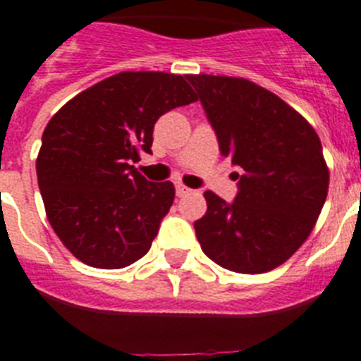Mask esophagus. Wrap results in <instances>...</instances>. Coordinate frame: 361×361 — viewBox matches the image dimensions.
<instances>
[{
  "instance_id": "34e87169",
  "label": "esophagus",
  "mask_w": 361,
  "mask_h": 361,
  "mask_svg": "<svg viewBox=\"0 0 361 361\" xmlns=\"http://www.w3.org/2000/svg\"><path fill=\"white\" fill-rule=\"evenodd\" d=\"M190 192H192V190H190L189 187H185L181 181H178V183H176V194L180 196V198H183V196H187V194H190Z\"/></svg>"
}]
</instances>
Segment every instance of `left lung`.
<instances>
[{
	"label": "left lung",
	"instance_id": "1",
	"mask_svg": "<svg viewBox=\"0 0 361 361\" xmlns=\"http://www.w3.org/2000/svg\"><path fill=\"white\" fill-rule=\"evenodd\" d=\"M214 127L221 154L243 169L233 203L207 190L194 228L212 262L241 274L280 267L303 245L329 190V167L312 125L255 81L187 74Z\"/></svg>",
	"mask_w": 361,
	"mask_h": 361
}]
</instances>
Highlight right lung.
<instances>
[{
	"instance_id": "right-lung-1",
	"label": "right lung",
	"mask_w": 361,
	"mask_h": 361,
	"mask_svg": "<svg viewBox=\"0 0 361 361\" xmlns=\"http://www.w3.org/2000/svg\"><path fill=\"white\" fill-rule=\"evenodd\" d=\"M180 74L125 71L89 87L47 123L37 185L49 224L80 262L123 269L149 252L174 202L133 163L152 147L159 116L196 102Z\"/></svg>"
}]
</instances>
